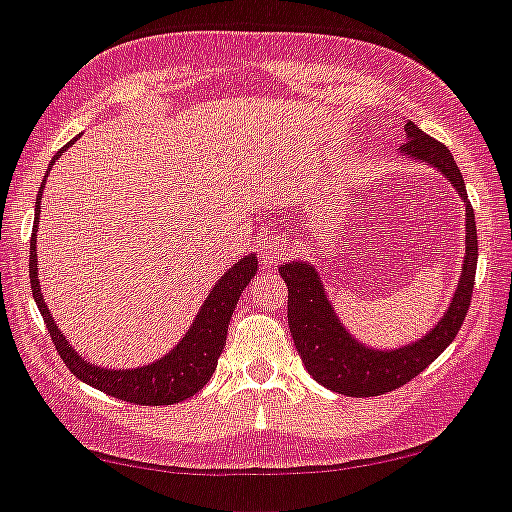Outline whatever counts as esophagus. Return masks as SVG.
<instances>
[{
  "instance_id": "1",
  "label": "esophagus",
  "mask_w": 512,
  "mask_h": 512,
  "mask_svg": "<svg viewBox=\"0 0 512 512\" xmlns=\"http://www.w3.org/2000/svg\"><path fill=\"white\" fill-rule=\"evenodd\" d=\"M287 250H289V245H287V240L282 238V235H274V238H270L265 242V245H262V262H277V260H282L284 255H287Z\"/></svg>"
}]
</instances>
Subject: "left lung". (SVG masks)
<instances>
[{
	"mask_svg": "<svg viewBox=\"0 0 512 512\" xmlns=\"http://www.w3.org/2000/svg\"><path fill=\"white\" fill-rule=\"evenodd\" d=\"M405 132L407 142L400 147L402 157L419 159L441 171L444 179L451 181V186L459 191L466 206V255L459 287L451 297V304L446 306L444 316L422 338L407 346L380 351V348H368L365 343L355 341L346 326L338 321L326 297L324 282L311 262H284L279 274L289 292L287 319L294 346L311 378L338 395L375 397L407 385L446 351L469 314L473 282H476L478 238L464 176L444 144L424 134L414 122H407Z\"/></svg>",
	"mask_w": 512,
	"mask_h": 512,
	"instance_id": "left-lung-1",
	"label": "left lung"
}]
</instances>
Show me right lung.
<instances>
[{
  "label": "right lung",
  "instance_id": "obj_1",
  "mask_svg": "<svg viewBox=\"0 0 512 512\" xmlns=\"http://www.w3.org/2000/svg\"><path fill=\"white\" fill-rule=\"evenodd\" d=\"M73 142H68L66 147L51 159L48 166L56 164V159L61 157ZM43 186H46V179H43L39 196H36L34 233H31V292H34L36 306H39L48 333H51L53 346H56V351L63 358V363H66V368L71 370L75 378L83 380L85 385L95 387V390L105 392V395L110 397H117V400L134 402V405H176V402H184L188 397L196 395L215 373V365H218L220 353H223L225 338H228L230 316H233L235 306H238L242 289L250 284V279L255 277L257 272L255 255L250 252V255L240 257V260L218 279L213 292L208 294V299L201 304V311L196 314V319H193L186 336L181 338L164 358L154 360V363L149 365H142V368H100V365L88 363V360L68 343V338L63 336V331L58 328L56 321H53L46 301H43L39 284V265H36V262H39L36 260V225H39Z\"/></svg>",
  "mask_w": 512,
  "mask_h": 512
}]
</instances>
